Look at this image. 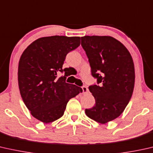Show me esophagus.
Returning <instances> with one entry per match:
<instances>
[{
  "label": "esophagus",
  "instance_id": "esophagus-1",
  "mask_svg": "<svg viewBox=\"0 0 153 153\" xmlns=\"http://www.w3.org/2000/svg\"><path fill=\"white\" fill-rule=\"evenodd\" d=\"M81 88H82V90H83V93H84V94H86V93H88V88L86 87V86H85V85L82 86Z\"/></svg>",
  "mask_w": 153,
  "mask_h": 153
}]
</instances>
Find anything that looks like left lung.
<instances>
[{
    "instance_id": "1",
    "label": "left lung",
    "mask_w": 153,
    "mask_h": 153,
    "mask_svg": "<svg viewBox=\"0 0 153 153\" xmlns=\"http://www.w3.org/2000/svg\"><path fill=\"white\" fill-rule=\"evenodd\" d=\"M93 77L98 85L89 86L95 105L85 109L88 117L100 123L114 120L125 110L134 85V67L129 51L108 36L81 37Z\"/></svg>"
}]
</instances>
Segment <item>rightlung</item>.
I'll return each mask as SVG.
<instances>
[{"label":"right lung","instance_id":"1","mask_svg":"<svg viewBox=\"0 0 153 153\" xmlns=\"http://www.w3.org/2000/svg\"><path fill=\"white\" fill-rule=\"evenodd\" d=\"M80 37H42L30 44L19 63L20 93L34 118L45 123L64 114L68 101L82 92L81 88L65 82L68 76L63 64L68 53L80 45ZM65 76L57 78L60 72Z\"/></svg>","mask_w":153,"mask_h":153}]
</instances>
